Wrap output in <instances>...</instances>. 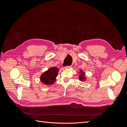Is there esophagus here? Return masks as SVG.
Here are the masks:
<instances>
[{"label":"esophagus","mask_w":127,"mask_h":127,"mask_svg":"<svg viewBox=\"0 0 127 127\" xmlns=\"http://www.w3.org/2000/svg\"><path fill=\"white\" fill-rule=\"evenodd\" d=\"M71 67V66H67L64 67V69H69V68H70Z\"/></svg>","instance_id":"esophagus-1"}]
</instances>
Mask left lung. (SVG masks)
<instances>
[{"mask_svg": "<svg viewBox=\"0 0 127 127\" xmlns=\"http://www.w3.org/2000/svg\"><path fill=\"white\" fill-rule=\"evenodd\" d=\"M80 74H81V75L79 76V78H80V80H82V79H83V80H85L86 77H84V73L83 71H80Z\"/></svg>", "mask_w": 127, "mask_h": 127, "instance_id": "8db88e82", "label": "left lung"}]
</instances>
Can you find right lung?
I'll return each instance as SVG.
<instances>
[{
    "instance_id": "obj_1",
    "label": "right lung",
    "mask_w": 127,
    "mask_h": 127,
    "mask_svg": "<svg viewBox=\"0 0 127 127\" xmlns=\"http://www.w3.org/2000/svg\"><path fill=\"white\" fill-rule=\"evenodd\" d=\"M58 71V68L55 67L49 69L41 76V82L45 85H52L55 82Z\"/></svg>"
}]
</instances>
